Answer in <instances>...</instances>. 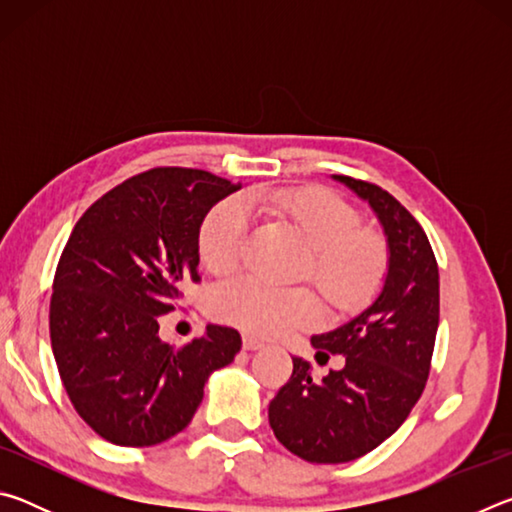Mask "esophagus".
I'll list each match as a JSON object with an SVG mask.
<instances>
[{"label":"esophagus","instance_id":"34e87169","mask_svg":"<svg viewBox=\"0 0 512 512\" xmlns=\"http://www.w3.org/2000/svg\"><path fill=\"white\" fill-rule=\"evenodd\" d=\"M264 348V343L259 341V339H255V336H244V350H262Z\"/></svg>","mask_w":512,"mask_h":512}]
</instances>
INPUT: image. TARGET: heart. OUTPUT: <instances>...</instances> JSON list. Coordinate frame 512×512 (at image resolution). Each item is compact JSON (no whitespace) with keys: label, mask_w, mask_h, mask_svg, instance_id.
I'll list each match as a JSON object with an SVG mask.
<instances>
[{"label":"heart","mask_w":512,"mask_h":512,"mask_svg":"<svg viewBox=\"0 0 512 512\" xmlns=\"http://www.w3.org/2000/svg\"><path fill=\"white\" fill-rule=\"evenodd\" d=\"M255 210L291 223L311 244L309 273L329 305L352 311L372 298L384 282L388 250L384 239L361 228V214L329 189L259 187L250 192ZM253 212L244 198H228L205 216L198 253L216 275H228L246 253ZM214 316L248 334L277 336L320 320L323 305L307 287L277 289L257 277H237L216 289Z\"/></svg>","instance_id":"obj_1"}]
</instances>
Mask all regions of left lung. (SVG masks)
I'll list each match as a JSON object with an SVG mask.
<instances>
[{
    "label": "left lung",
    "instance_id": "left-lung-1",
    "mask_svg": "<svg viewBox=\"0 0 512 512\" xmlns=\"http://www.w3.org/2000/svg\"><path fill=\"white\" fill-rule=\"evenodd\" d=\"M368 201L388 241L379 296L350 323L311 336L316 359L343 354V366L314 381L293 357L287 384L268 404L275 438L309 463H348L402 427L427 384L440 316L438 264L411 212L366 180L334 176Z\"/></svg>",
    "mask_w": 512,
    "mask_h": 512
}]
</instances>
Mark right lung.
<instances>
[{
  "instance_id": "obj_1",
  "label": "right lung",
  "mask_w": 512,
  "mask_h": 512,
  "mask_svg": "<svg viewBox=\"0 0 512 512\" xmlns=\"http://www.w3.org/2000/svg\"><path fill=\"white\" fill-rule=\"evenodd\" d=\"M241 185L158 167L124 180L76 221L49 305L51 350L76 413L119 447L164 443L192 422L207 377L235 361L237 329L207 325L173 348L160 316L198 282L205 214Z\"/></svg>"
}]
</instances>
